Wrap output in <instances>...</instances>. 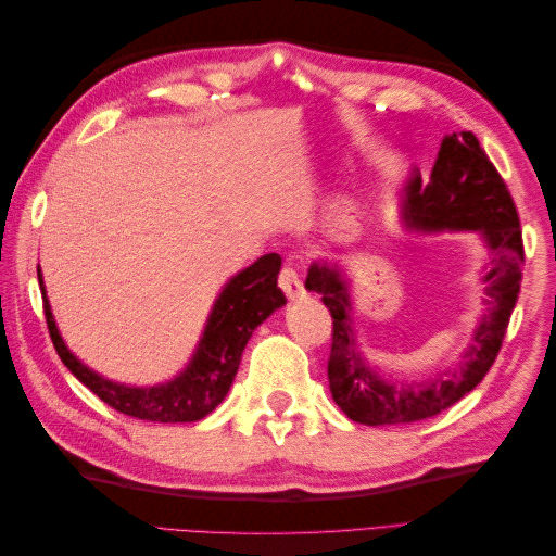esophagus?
Returning a JSON list of instances; mask_svg holds the SVG:
<instances>
[{"instance_id":"obj_1","label":"esophagus","mask_w":556,"mask_h":556,"mask_svg":"<svg viewBox=\"0 0 556 556\" xmlns=\"http://www.w3.org/2000/svg\"><path fill=\"white\" fill-rule=\"evenodd\" d=\"M278 285H280V290L285 292V296H288L290 301L301 299V296L306 294V290H304V282H301L299 274L294 271L292 266H285V268H282V271H280V278H278Z\"/></svg>"}]
</instances>
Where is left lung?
<instances>
[{"mask_svg": "<svg viewBox=\"0 0 556 556\" xmlns=\"http://www.w3.org/2000/svg\"><path fill=\"white\" fill-rule=\"evenodd\" d=\"M406 223L422 231H480L492 250L486 282L490 311L476 329L473 343L466 350L464 362L454 371H445L422 384L384 382L366 366L357 350L350 317L348 282L341 271L329 264H311L306 290L323 294L325 306L333 317L331 352H329V390L331 396L352 422L410 425L447 410L490 371L521 285L525 243H521L519 215L508 192L506 180L480 148L470 131L450 134L443 139L429 182L415 174L406 188Z\"/></svg>", "mask_w": 556, "mask_h": 556, "instance_id": "8db88e82", "label": "left lung"}]
</instances>
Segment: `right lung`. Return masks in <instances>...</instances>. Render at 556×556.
<instances>
[{
  "mask_svg": "<svg viewBox=\"0 0 556 556\" xmlns=\"http://www.w3.org/2000/svg\"><path fill=\"white\" fill-rule=\"evenodd\" d=\"M278 274L280 255L276 252L243 268L217 296L188 368L164 384L127 387L90 371L64 345L46 299L41 268H37L48 333L62 364L111 408L150 422H197L213 413L217 403H223L239 371L243 348L252 331L288 301L278 288Z\"/></svg>",
  "mask_w": 556,
  "mask_h": 556,
  "instance_id": "right-lung-1",
  "label": "right lung"
}]
</instances>
